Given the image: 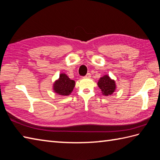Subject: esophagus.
<instances>
[{
	"instance_id": "esophagus-1",
	"label": "esophagus",
	"mask_w": 160,
	"mask_h": 160,
	"mask_svg": "<svg viewBox=\"0 0 160 160\" xmlns=\"http://www.w3.org/2000/svg\"><path fill=\"white\" fill-rule=\"evenodd\" d=\"M91 75L90 73H87V74L86 75V76H85V78H91Z\"/></svg>"
}]
</instances>
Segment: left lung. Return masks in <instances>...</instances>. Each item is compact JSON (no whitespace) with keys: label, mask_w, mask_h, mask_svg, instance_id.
<instances>
[{"label":"left lung","mask_w":160,"mask_h":160,"mask_svg":"<svg viewBox=\"0 0 160 160\" xmlns=\"http://www.w3.org/2000/svg\"><path fill=\"white\" fill-rule=\"evenodd\" d=\"M98 86L101 90V93L104 96H109L116 90V83L108 75L101 77L98 82Z\"/></svg>","instance_id":"left-lung-1"}]
</instances>
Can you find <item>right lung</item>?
Returning a JSON list of instances; mask_svg holds the SVG:
<instances>
[{
    "instance_id": "add662e5",
    "label": "right lung",
    "mask_w": 160,
    "mask_h": 160,
    "mask_svg": "<svg viewBox=\"0 0 160 160\" xmlns=\"http://www.w3.org/2000/svg\"><path fill=\"white\" fill-rule=\"evenodd\" d=\"M76 86V82L71 80L67 74L62 73L60 74L58 79L55 80L53 84V91L54 93L60 96H67L72 92Z\"/></svg>"
}]
</instances>
